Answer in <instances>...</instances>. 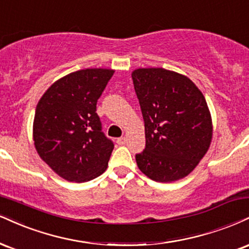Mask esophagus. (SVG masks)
<instances>
[{"mask_svg": "<svg viewBox=\"0 0 249 249\" xmlns=\"http://www.w3.org/2000/svg\"><path fill=\"white\" fill-rule=\"evenodd\" d=\"M125 142H126V138L125 137H121L117 139V143H118V145H125Z\"/></svg>", "mask_w": 249, "mask_h": 249, "instance_id": "34e87169", "label": "esophagus"}]
</instances>
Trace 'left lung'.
<instances>
[{"mask_svg":"<svg viewBox=\"0 0 249 249\" xmlns=\"http://www.w3.org/2000/svg\"><path fill=\"white\" fill-rule=\"evenodd\" d=\"M132 80L145 122L138 168L157 182L188 176L211 145L212 118L204 95L189 77L164 68H138Z\"/></svg>","mask_w":249,"mask_h":249,"instance_id":"8db88e82","label":"left lung"}]
</instances>
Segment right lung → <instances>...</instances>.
<instances>
[{"instance_id":"1","label":"right lung","mask_w":249,"mask_h":249,"mask_svg":"<svg viewBox=\"0 0 249 249\" xmlns=\"http://www.w3.org/2000/svg\"><path fill=\"white\" fill-rule=\"evenodd\" d=\"M113 73L107 68L73 71L56 80L38 102L36 151L66 181H90L107 168L113 143L102 132L96 104Z\"/></svg>"}]
</instances>
